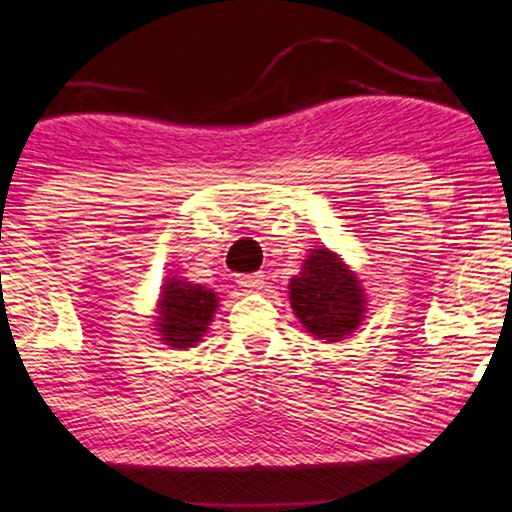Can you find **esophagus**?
Segmentation results:
<instances>
[{
    "mask_svg": "<svg viewBox=\"0 0 512 512\" xmlns=\"http://www.w3.org/2000/svg\"><path fill=\"white\" fill-rule=\"evenodd\" d=\"M238 286L243 291H257L264 286V274H240Z\"/></svg>",
    "mask_w": 512,
    "mask_h": 512,
    "instance_id": "obj_1",
    "label": "esophagus"
}]
</instances>
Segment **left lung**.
Returning <instances> with one entry per match:
<instances>
[{
	"label": "left lung",
	"instance_id": "8db88e82",
	"mask_svg": "<svg viewBox=\"0 0 512 512\" xmlns=\"http://www.w3.org/2000/svg\"><path fill=\"white\" fill-rule=\"evenodd\" d=\"M291 308L317 339L342 342L366 317L361 281L332 250L317 248L289 284Z\"/></svg>",
	"mask_w": 512,
	"mask_h": 512
}]
</instances>
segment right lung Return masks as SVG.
<instances>
[{
  "label": "right lung",
  "instance_id": "add662e5",
  "mask_svg": "<svg viewBox=\"0 0 512 512\" xmlns=\"http://www.w3.org/2000/svg\"><path fill=\"white\" fill-rule=\"evenodd\" d=\"M216 305H219V298L211 289L190 284V281L178 279V276L166 279L156 317L161 342L173 346V349L195 346L204 337V332L209 330Z\"/></svg>",
  "mask_w": 512,
  "mask_h": 512
}]
</instances>
